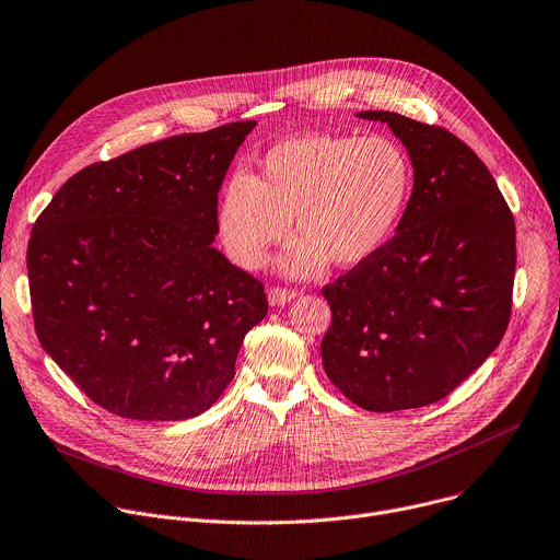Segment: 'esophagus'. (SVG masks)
Instances as JSON below:
<instances>
[{
    "mask_svg": "<svg viewBox=\"0 0 560 560\" xmlns=\"http://www.w3.org/2000/svg\"><path fill=\"white\" fill-rule=\"evenodd\" d=\"M294 296H296L294 290H285V288H270V290H268V301H270V305H275V307H281V305L290 303Z\"/></svg>",
    "mask_w": 560,
    "mask_h": 560,
    "instance_id": "obj_1",
    "label": "esophagus"
}]
</instances>
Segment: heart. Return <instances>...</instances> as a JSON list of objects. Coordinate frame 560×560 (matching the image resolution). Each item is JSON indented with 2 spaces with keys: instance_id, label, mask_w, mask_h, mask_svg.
<instances>
[{
  "instance_id": "obj_1",
  "label": "heart",
  "mask_w": 560,
  "mask_h": 560,
  "mask_svg": "<svg viewBox=\"0 0 560 560\" xmlns=\"http://www.w3.org/2000/svg\"><path fill=\"white\" fill-rule=\"evenodd\" d=\"M411 179V162L392 138L296 133L272 144L255 175L235 171L224 182L218 237L235 266L257 270L290 235L292 218L301 237L279 261L283 275L312 277L327 259L355 268L392 240Z\"/></svg>"
}]
</instances>
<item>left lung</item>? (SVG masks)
I'll return each mask as SVG.
<instances>
[{
    "mask_svg": "<svg viewBox=\"0 0 560 560\" xmlns=\"http://www.w3.org/2000/svg\"><path fill=\"white\" fill-rule=\"evenodd\" d=\"M355 116L400 138L413 191L387 246L323 288V369L366 411L418 409L446 398L501 342L514 220L486 164L451 131L396 112Z\"/></svg>",
    "mask_w": 560,
    "mask_h": 560,
    "instance_id": "1",
    "label": "left lung"
}]
</instances>
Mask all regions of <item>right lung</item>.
Returning <instances> with one entry per match:
<instances>
[{
    "label": "right lung",
    "mask_w": 560,
    "mask_h": 560,
    "mask_svg": "<svg viewBox=\"0 0 560 560\" xmlns=\"http://www.w3.org/2000/svg\"><path fill=\"white\" fill-rule=\"evenodd\" d=\"M255 125L171 136L85 166L35 222L26 261L39 342L114 416H200L268 314L261 281L213 246L218 191Z\"/></svg>",
    "instance_id": "right-lung-1"
}]
</instances>
